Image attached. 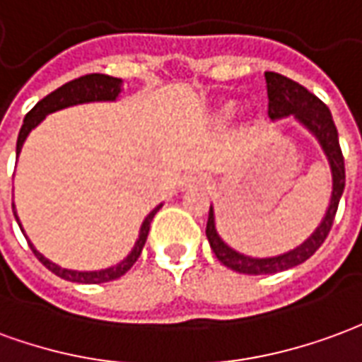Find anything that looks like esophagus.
Wrapping results in <instances>:
<instances>
[{"mask_svg": "<svg viewBox=\"0 0 362 362\" xmlns=\"http://www.w3.org/2000/svg\"><path fill=\"white\" fill-rule=\"evenodd\" d=\"M208 183H210V179H208V175H204V173H191V175H187V177L183 179L181 187H183V189H192V187H206Z\"/></svg>", "mask_w": 362, "mask_h": 362, "instance_id": "1", "label": "esophagus"}]
</instances>
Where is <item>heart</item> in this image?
<instances>
[{"label": "heart", "mask_w": 362, "mask_h": 362, "mask_svg": "<svg viewBox=\"0 0 362 362\" xmlns=\"http://www.w3.org/2000/svg\"><path fill=\"white\" fill-rule=\"evenodd\" d=\"M223 115H226V117L233 115V107H226V110H223Z\"/></svg>", "instance_id": "heart-1"}]
</instances>
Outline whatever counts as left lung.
I'll list each match as a JSON object with an SVG mask.
<instances>
[{
    "label": "left lung",
    "mask_w": 362,
    "mask_h": 362,
    "mask_svg": "<svg viewBox=\"0 0 362 362\" xmlns=\"http://www.w3.org/2000/svg\"><path fill=\"white\" fill-rule=\"evenodd\" d=\"M264 76L266 90H268V117L272 121H276L281 119V117H287V115H293L300 125H305L310 133L315 134L316 141L324 150V154L328 158L329 170H332V199H329L324 220L320 221V226L316 228L315 233L308 237L307 241L299 245L297 249L270 258L245 257V255L237 252V250H233L229 245L221 241V237L216 231L214 208L210 206L206 237L216 258L231 270L239 272V274H252V276L278 274V272L289 270L293 266L303 264L305 260L313 257L328 237L334 218H336L337 204H339V199H341L345 189L344 154H341V148H339L337 129L334 125L328 105L320 102L305 86H300L299 83H295L287 76L279 75V73H272V71H266Z\"/></svg>",
    "instance_id": "8db88e82"
}]
</instances>
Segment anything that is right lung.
<instances>
[{
  "instance_id": "add662e5",
  "label": "right lung",
  "mask_w": 362,
  "mask_h": 362,
  "mask_svg": "<svg viewBox=\"0 0 362 362\" xmlns=\"http://www.w3.org/2000/svg\"><path fill=\"white\" fill-rule=\"evenodd\" d=\"M121 84L123 81L121 78H115V76L110 75H100V73H92V75H84L78 76L75 81H69V83H65L63 86H59L57 90H54L52 94H47L46 98H42L38 104L34 105L30 112L26 113L25 121H23V127H21V131H18V139H17V158L21 154V148H23V144H25L26 136L28 133L33 131L34 127L38 125L44 117H46L47 113H54L57 110H63V107H69V105H76V104H86V102H113L115 98L119 96L121 92ZM162 208L156 206L152 212L144 218L141 226V233H139V239L134 243L133 250L129 252V257L125 260H121L117 266H112V268H105V270H98V272H76V270H67V268H62V266L54 264L52 260H47L42 252L34 249V245L28 241V237H26V241L30 245V249H33L34 257L40 260L42 264L46 266L47 270L54 272L55 276H59V278L67 279V281H75V284H105V281H112V279L121 278L123 274L131 270V266L139 260L142 252V247H144V243H146V237H148L150 231V221L156 216V212ZM13 214H15V220H17L18 228L21 231L25 233V229L21 226V221H18L17 210H15V204H13Z\"/></svg>"
}]
</instances>
